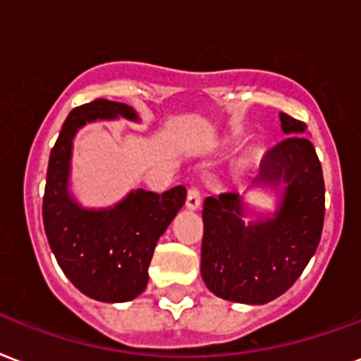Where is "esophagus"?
<instances>
[{
    "mask_svg": "<svg viewBox=\"0 0 361 361\" xmlns=\"http://www.w3.org/2000/svg\"><path fill=\"white\" fill-rule=\"evenodd\" d=\"M200 204H202V197H200V191L197 187H191L187 191V200H185V208L187 210H199Z\"/></svg>",
    "mask_w": 361,
    "mask_h": 361,
    "instance_id": "obj_1",
    "label": "esophagus"
}]
</instances>
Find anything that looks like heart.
I'll use <instances>...</instances> for the list:
<instances>
[{
    "mask_svg": "<svg viewBox=\"0 0 361 361\" xmlns=\"http://www.w3.org/2000/svg\"><path fill=\"white\" fill-rule=\"evenodd\" d=\"M257 159H259V155L257 153H252V155H247L244 161L238 162V166H236V170H238V174H244V172H247V170H252L257 164Z\"/></svg>",
    "mask_w": 361,
    "mask_h": 361,
    "instance_id": "b5f03b06",
    "label": "heart"
}]
</instances>
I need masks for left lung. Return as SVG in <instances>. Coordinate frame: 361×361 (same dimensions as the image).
<instances>
[{"label":"left lung","instance_id":"1","mask_svg":"<svg viewBox=\"0 0 361 361\" xmlns=\"http://www.w3.org/2000/svg\"><path fill=\"white\" fill-rule=\"evenodd\" d=\"M280 125L288 137L267 153L254 181V187H282L274 214L244 221V197L236 192L204 200L200 274L225 301L265 305L280 297L320 242L326 212L322 164L305 136V123L280 114Z\"/></svg>","mask_w":361,"mask_h":361}]
</instances>
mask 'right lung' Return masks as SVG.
Listing matches in <instances>:
<instances>
[{"mask_svg":"<svg viewBox=\"0 0 361 361\" xmlns=\"http://www.w3.org/2000/svg\"><path fill=\"white\" fill-rule=\"evenodd\" d=\"M140 121L136 109L98 98L75 107L62 125L47 169L43 225L60 269L77 290L102 302L136 299L149 280L155 246L185 204L183 185L157 195L134 189L117 204L85 208L71 195V155L79 128L96 121Z\"/></svg>","mask_w":361,"mask_h":361,"instance_id":"add662e5","label":"right lung"}]
</instances>
